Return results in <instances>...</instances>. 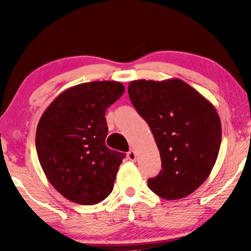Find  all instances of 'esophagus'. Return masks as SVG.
<instances>
[{
  "label": "esophagus",
  "mask_w": 251,
  "mask_h": 251,
  "mask_svg": "<svg viewBox=\"0 0 251 251\" xmlns=\"http://www.w3.org/2000/svg\"><path fill=\"white\" fill-rule=\"evenodd\" d=\"M136 158H137V155H136L135 151H132V149H131V151L127 153V159L131 161H135Z\"/></svg>",
  "instance_id": "34e87169"
}]
</instances>
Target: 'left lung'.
Instances as JSON below:
<instances>
[{
  "label": "left lung",
  "mask_w": 251,
  "mask_h": 251,
  "mask_svg": "<svg viewBox=\"0 0 251 251\" xmlns=\"http://www.w3.org/2000/svg\"><path fill=\"white\" fill-rule=\"evenodd\" d=\"M128 96L160 153L163 170L148 179L151 191L168 201L193 193L209 177L221 146L215 107L179 78L131 81Z\"/></svg>",
  "instance_id": "8db88e82"
}]
</instances>
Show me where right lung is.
<instances>
[{
	"label": "right lung",
	"mask_w": 251,
	"mask_h": 251,
	"mask_svg": "<svg viewBox=\"0 0 251 251\" xmlns=\"http://www.w3.org/2000/svg\"><path fill=\"white\" fill-rule=\"evenodd\" d=\"M124 91L116 81L80 83L60 93L42 114L37 156L50 183L68 201L98 204L113 191L125 154L105 146V111Z\"/></svg>",
	"instance_id": "add662e5"
}]
</instances>
